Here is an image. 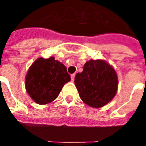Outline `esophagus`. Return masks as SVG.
Returning a JSON list of instances; mask_svg holds the SVG:
<instances>
[{
    "label": "esophagus",
    "instance_id": "obj_1",
    "mask_svg": "<svg viewBox=\"0 0 146 146\" xmlns=\"http://www.w3.org/2000/svg\"><path fill=\"white\" fill-rule=\"evenodd\" d=\"M75 76H76L75 73H73V74H72V75H71V80H72V81L74 80V78H75Z\"/></svg>",
    "mask_w": 146,
    "mask_h": 146
}]
</instances>
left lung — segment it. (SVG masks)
I'll use <instances>...</instances> for the list:
<instances>
[{"label": "left lung", "instance_id": "8db88e82", "mask_svg": "<svg viewBox=\"0 0 146 146\" xmlns=\"http://www.w3.org/2000/svg\"><path fill=\"white\" fill-rule=\"evenodd\" d=\"M76 87L81 100L90 106L100 108L113 100L117 92L115 70L106 61H88L82 73L75 76Z\"/></svg>", "mask_w": 146, "mask_h": 146}]
</instances>
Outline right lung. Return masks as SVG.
I'll return each instance as SVG.
<instances>
[{"mask_svg":"<svg viewBox=\"0 0 146 146\" xmlns=\"http://www.w3.org/2000/svg\"><path fill=\"white\" fill-rule=\"evenodd\" d=\"M25 80L30 96L44 105L57 98L64 84L70 80V76L63 63L51 56L37 59L29 69Z\"/></svg>","mask_w":146,"mask_h":146,"instance_id":"add662e5","label":"right lung"}]
</instances>
